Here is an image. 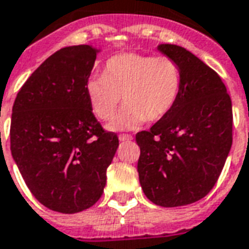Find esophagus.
I'll list each match as a JSON object with an SVG mask.
<instances>
[{"mask_svg":"<svg viewBox=\"0 0 249 249\" xmlns=\"http://www.w3.org/2000/svg\"><path fill=\"white\" fill-rule=\"evenodd\" d=\"M119 140H120V141H130V140H133V137L130 134H120V136H119Z\"/></svg>","mask_w":249,"mask_h":249,"instance_id":"esophagus-1","label":"esophagus"}]
</instances>
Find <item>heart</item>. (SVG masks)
<instances>
[{
	"mask_svg": "<svg viewBox=\"0 0 249 249\" xmlns=\"http://www.w3.org/2000/svg\"><path fill=\"white\" fill-rule=\"evenodd\" d=\"M181 86L183 73L174 58L126 52L108 58L103 75H91L85 89L91 111L100 120H111L123 100L125 106L108 129L130 130L167 116Z\"/></svg>",
	"mask_w": 249,
	"mask_h": 249,
	"instance_id": "1",
	"label": "heart"
}]
</instances>
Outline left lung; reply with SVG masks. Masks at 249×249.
<instances>
[{
	"label": "left lung",
	"mask_w": 249,
	"mask_h": 249,
	"mask_svg": "<svg viewBox=\"0 0 249 249\" xmlns=\"http://www.w3.org/2000/svg\"><path fill=\"white\" fill-rule=\"evenodd\" d=\"M158 51L179 64L183 86L172 111L137 133V171L145 196L164 208L201 200L215 185L232 145V104L221 77L174 44Z\"/></svg>",
	"instance_id": "8db88e82"
}]
</instances>
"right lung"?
<instances>
[{
  "mask_svg": "<svg viewBox=\"0 0 249 249\" xmlns=\"http://www.w3.org/2000/svg\"><path fill=\"white\" fill-rule=\"evenodd\" d=\"M100 49L65 47L49 56L19 90L10 149L26 185L51 210L73 214L99 200L119 147L104 132L86 95Z\"/></svg>",
  "mask_w": 249,
  "mask_h": 249,
  "instance_id": "add662e5",
  "label": "right lung"
}]
</instances>
